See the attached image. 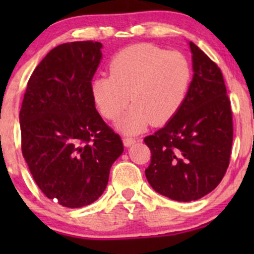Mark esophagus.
Masks as SVG:
<instances>
[{
	"label": "esophagus",
	"mask_w": 254,
	"mask_h": 254,
	"mask_svg": "<svg viewBox=\"0 0 254 254\" xmlns=\"http://www.w3.org/2000/svg\"><path fill=\"white\" fill-rule=\"evenodd\" d=\"M123 142H124V145L127 146V147H130V146L134 145V143L136 142V139H135V137L127 136V137H124V139H123Z\"/></svg>",
	"instance_id": "1"
}]
</instances>
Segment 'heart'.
<instances>
[{"label":"heart","mask_w":254,"mask_h":254,"mask_svg":"<svg viewBox=\"0 0 254 254\" xmlns=\"http://www.w3.org/2000/svg\"><path fill=\"white\" fill-rule=\"evenodd\" d=\"M190 79V64L183 54L137 44L113 56L109 76L93 78L91 94L102 117L109 120L117 119L131 101L134 106L118 125L125 132H137L148 123L161 125L172 119Z\"/></svg>","instance_id":"1"}]
</instances>
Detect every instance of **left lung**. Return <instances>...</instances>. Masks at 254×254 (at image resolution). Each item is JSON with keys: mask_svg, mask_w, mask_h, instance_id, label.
<instances>
[{"mask_svg": "<svg viewBox=\"0 0 254 254\" xmlns=\"http://www.w3.org/2000/svg\"><path fill=\"white\" fill-rule=\"evenodd\" d=\"M194 76L175 117L143 139L151 151L146 178L157 193L191 201L214 190L226 173L234 124L231 103L219 66L189 43Z\"/></svg>", "mask_w": 254, "mask_h": 254, "instance_id": "left-lung-1", "label": "left lung"}]
</instances>
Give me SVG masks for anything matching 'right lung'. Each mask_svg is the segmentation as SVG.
I'll list each match as a JSON object with an SVG mask.
<instances>
[{
    "label": "right lung",
    "instance_id": "right-lung-1",
    "mask_svg": "<svg viewBox=\"0 0 254 254\" xmlns=\"http://www.w3.org/2000/svg\"><path fill=\"white\" fill-rule=\"evenodd\" d=\"M101 49L92 40L54 48L30 76L19 113L22 153L30 173L49 199L66 207L97 200L124 151L91 94Z\"/></svg>",
    "mask_w": 254,
    "mask_h": 254
}]
</instances>
